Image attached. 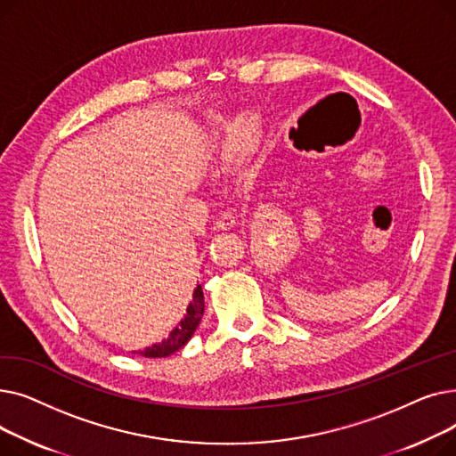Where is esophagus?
I'll list each match as a JSON object with an SVG mask.
<instances>
[{"instance_id": "esophagus-1", "label": "esophagus", "mask_w": 456, "mask_h": 456, "mask_svg": "<svg viewBox=\"0 0 456 456\" xmlns=\"http://www.w3.org/2000/svg\"><path fill=\"white\" fill-rule=\"evenodd\" d=\"M234 225H236V220H234V214L231 210L220 212L218 218H216V222H214L216 231H227V229H232Z\"/></svg>"}]
</instances>
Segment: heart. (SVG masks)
Returning a JSON list of instances; mask_svg holds the SVG:
<instances>
[{
  "instance_id": "b5f03b06",
  "label": "heart",
  "mask_w": 456,
  "mask_h": 456,
  "mask_svg": "<svg viewBox=\"0 0 456 456\" xmlns=\"http://www.w3.org/2000/svg\"><path fill=\"white\" fill-rule=\"evenodd\" d=\"M256 131L251 119L238 118L229 127V142L236 155H248L255 146Z\"/></svg>"
}]
</instances>
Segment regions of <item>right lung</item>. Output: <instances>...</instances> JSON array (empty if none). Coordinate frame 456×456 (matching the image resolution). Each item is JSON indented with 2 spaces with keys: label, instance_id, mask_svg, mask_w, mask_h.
I'll use <instances>...</instances> for the list:
<instances>
[{
  "label": "right lung",
  "instance_id": "obj_1",
  "mask_svg": "<svg viewBox=\"0 0 456 456\" xmlns=\"http://www.w3.org/2000/svg\"><path fill=\"white\" fill-rule=\"evenodd\" d=\"M203 310H205L203 290H201V284H198V289L194 290V294H191V303L186 308L184 318L170 332V337H167L160 344H155V346L148 347L146 351H140V354L146 356V358H160V356H167V354L179 351L191 338V334L196 332V329L201 322V316H203Z\"/></svg>",
  "mask_w": 456,
  "mask_h": 456
}]
</instances>
